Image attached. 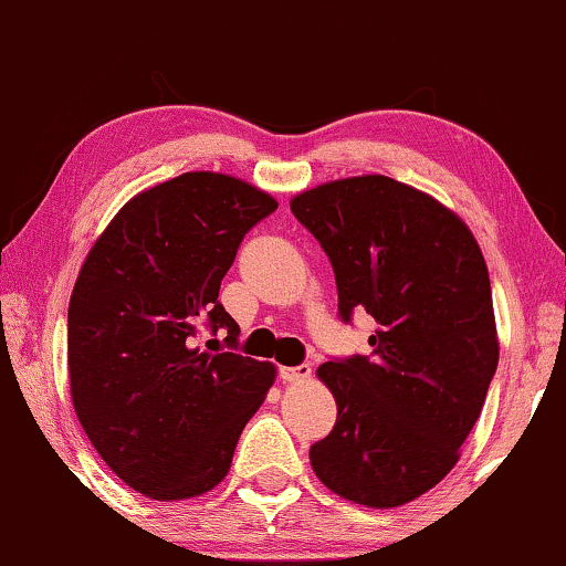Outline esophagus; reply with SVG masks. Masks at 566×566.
Masks as SVG:
<instances>
[{
	"label": "esophagus",
	"mask_w": 566,
	"mask_h": 566,
	"mask_svg": "<svg viewBox=\"0 0 566 566\" xmlns=\"http://www.w3.org/2000/svg\"><path fill=\"white\" fill-rule=\"evenodd\" d=\"M310 374H313V366L300 364V366H282L280 377L284 381H302V379H310Z\"/></svg>",
	"instance_id": "obj_1"
}]
</instances>
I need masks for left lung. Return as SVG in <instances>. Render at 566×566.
Here are the masks:
<instances>
[{
  "mask_svg": "<svg viewBox=\"0 0 566 566\" xmlns=\"http://www.w3.org/2000/svg\"><path fill=\"white\" fill-rule=\"evenodd\" d=\"M290 207L328 253L340 321L366 310L379 325L369 356L317 369L338 418L310 464L352 503L405 505L457 464L495 377L488 264L459 214L381 174L328 181Z\"/></svg>",
  "mask_w": 566,
  "mask_h": 566,
  "instance_id": "obj_1",
  "label": "left lung"
}]
</instances>
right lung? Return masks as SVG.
Here are the masks:
<instances>
[{"instance_id": "add662e5", "label": "right lung", "mask_w": 566, "mask_h": 566, "mask_svg": "<svg viewBox=\"0 0 566 566\" xmlns=\"http://www.w3.org/2000/svg\"><path fill=\"white\" fill-rule=\"evenodd\" d=\"M272 195L187 171L135 195L92 245L69 302L71 400L84 433L127 488L187 500L222 482L276 369L235 354L220 282ZM228 329V353L196 346ZM214 340L212 352H218Z\"/></svg>"}]
</instances>
